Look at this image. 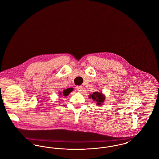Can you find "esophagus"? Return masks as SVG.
I'll return each mask as SVG.
<instances>
[{
    "instance_id": "obj_1",
    "label": "esophagus",
    "mask_w": 159,
    "mask_h": 159,
    "mask_svg": "<svg viewBox=\"0 0 159 159\" xmlns=\"http://www.w3.org/2000/svg\"><path fill=\"white\" fill-rule=\"evenodd\" d=\"M76 88H77V90L78 91H79V92L83 91V87L81 86H78L76 87Z\"/></svg>"
}]
</instances>
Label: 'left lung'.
<instances>
[{"mask_svg": "<svg viewBox=\"0 0 159 159\" xmlns=\"http://www.w3.org/2000/svg\"><path fill=\"white\" fill-rule=\"evenodd\" d=\"M89 97L92 99L93 101H95L97 102V105L98 106H101L104 102L105 99L104 95H103L101 92H93V93L90 95Z\"/></svg>", "mask_w": 159, "mask_h": 159, "instance_id": "obj_1", "label": "left lung"}]
</instances>
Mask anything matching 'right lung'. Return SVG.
I'll return each mask as SVG.
<instances>
[{"label":"right lung","mask_w":159,"mask_h":159,"mask_svg":"<svg viewBox=\"0 0 159 159\" xmlns=\"http://www.w3.org/2000/svg\"><path fill=\"white\" fill-rule=\"evenodd\" d=\"M73 88H68V89H65V90H64L63 92H62V93H61V92H60V95H63L64 96H65V97H66V96H67L68 95V94L71 92V91H73Z\"/></svg>","instance_id":"obj_1"}]
</instances>
